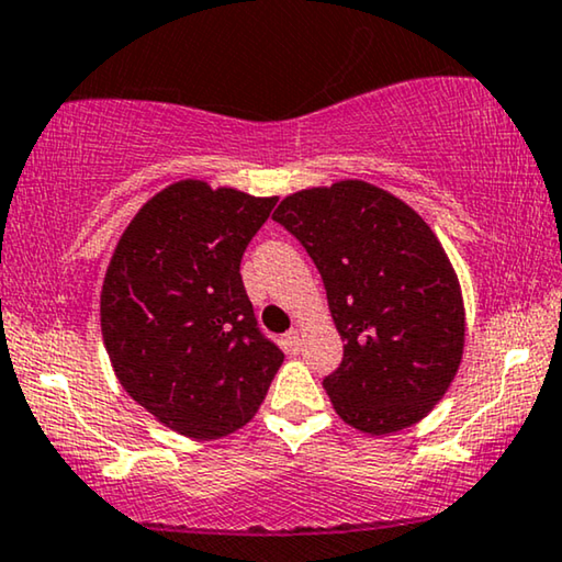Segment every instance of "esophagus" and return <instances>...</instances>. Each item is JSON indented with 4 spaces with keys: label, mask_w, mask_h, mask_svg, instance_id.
Instances as JSON below:
<instances>
[{
    "label": "esophagus",
    "mask_w": 562,
    "mask_h": 562,
    "mask_svg": "<svg viewBox=\"0 0 562 562\" xmlns=\"http://www.w3.org/2000/svg\"><path fill=\"white\" fill-rule=\"evenodd\" d=\"M300 341H303V338H300V330L292 328V330H288V334L282 336V349L288 351V353H297L300 351Z\"/></svg>",
    "instance_id": "1"
}]
</instances>
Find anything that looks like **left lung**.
<instances>
[{
    "instance_id": "obj_1",
    "label": "left lung",
    "mask_w": 562,
    "mask_h": 562,
    "mask_svg": "<svg viewBox=\"0 0 562 562\" xmlns=\"http://www.w3.org/2000/svg\"><path fill=\"white\" fill-rule=\"evenodd\" d=\"M272 218L303 244L326 284L344 361L323 386L338 417L369 436L428 417L465 344L461 284L432 228L363 180L290 193Z\"/></svg>"
}]
</instances>
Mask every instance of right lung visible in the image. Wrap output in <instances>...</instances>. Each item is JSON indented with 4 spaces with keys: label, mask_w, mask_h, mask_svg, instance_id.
I'll list each match as a JSON object with an SVG mask.
<instances>
[{
    "label": "right lung",
    "mask_w": 562,
    "mask_h": 562,
    "mask_svg": "<svg viewBox=\"0 0 562 562\" xmlns=\"http://www.w3.org/2000/svg\"><path fill=\"white\" fill-rule=\"evenodd\" d=\"M278 195L178 180L134 213L101 288V336L124 392L195 440L244 428L284 353L259 334L241 255Z\"/></svg>",
    "instance_id": "obj_1"
}]
</instances>
